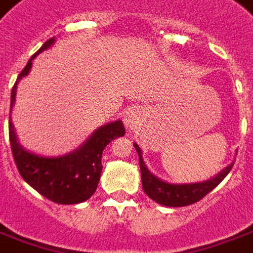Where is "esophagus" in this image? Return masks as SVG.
<instances>
[{"label": "esophagus", "mask_w": 253, "mask_h": 253, "mask_svg": "<svg viewBox=\"0 0 253 253\" xmlns=\"http://www.w3.org/2000/svg\"><path fill=\"white\" fill-rule=\"evenodd\" d=\"M139 116H141V114H139L138 109H128L126 112V115H125V125H126L127 127L135 126L139 122Z\"/></svg>", "instance_id": "esophagus-1"}]
</instances>
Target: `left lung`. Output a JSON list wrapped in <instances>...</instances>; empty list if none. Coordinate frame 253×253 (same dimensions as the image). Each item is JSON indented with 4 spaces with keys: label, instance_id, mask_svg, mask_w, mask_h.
Instances as JSON below:
<instances>
[{
    "label": "left lung",
    "instance_id": "8db88e82",
    "mask_svg": "<svg viewBox=\"0 0 253 253\" xmlns=\"http://www.w3.org/2000/svg\"><path fill=\"white\" fill-rule=\"evenodd\" d=\"M134 148H135L139 157V169H141V179H142L144 192L151 197L152 200L166 207H185L197 203L223 181V178L230 172L231 167L234 164L231 163L230 166H227L223 171H220L218 175L212 179H210V181L175 185V183L162 181L157 176L151 174L146 169L144 160H142L139 146L134 144Z\"/></svg>",
    "mask_w": 253,
    "mask_h": 253
}]
</instances>
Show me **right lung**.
I'll return each mask as SVG.
<instances>
[{"instance_id":"add662e5","label":"right lung","mask_w":253,"mask_h":253,"mask_svg":"<svg viewBox=\"0 0 253 253\" xmlns=\"http://www.w3.org/2000/svg\"><path fill=\"white\" fill-rule=\"evenodd\" d=\"M53 42L54 38L47 40L19 74L10 93V109L15 104L19 81L30 72L35 56L53 45ZM125 132L122 121H116L93 132L79 149L70 155L43 157L23 149L16 139L13 125L9 119L10 149L20 175L38 193L57 204H78L94 194L101 176L102 151L111 141L123 137Z\"/></svg>"}]
</instances>
